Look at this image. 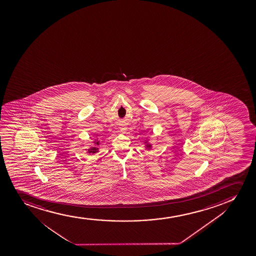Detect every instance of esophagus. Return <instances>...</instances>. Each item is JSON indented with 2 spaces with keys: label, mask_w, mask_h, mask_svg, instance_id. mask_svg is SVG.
I'll return each instance as SVG.
<instances>
[{
  "label": "esophagus",
  "mask_w": 256,
  "mask_h": 256,
  "mask_svg": "<svg viewBox=\"0 0 256 256\" xmlns=\"http://www.w3.org/2000/svg\"><path fill=\"white\" fill-rule=\"evenodd\" d=\"M126 128H124V127H121V130H123V132H124V130H126Z\"/></svg>",
  "instance_id": "obj_1"
}]
</instances>
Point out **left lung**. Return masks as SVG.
<instances>
[{
  "mask_svg": "<svg viewBox=\"0 0 256 256\" xmlns=\"http://www.w3.org/2000/svg\"><path fill=\"white\" fill-rule=\"evenodd\" d=\"M144 142V147L148 150H150L152 148V144H150V140L146 139Z\"/></svg>",
  "mask_w": 256,
  "mask_h": 256,
  "instance_id": "left-lung-1",
  "label": "left lung"
}]
</instances>
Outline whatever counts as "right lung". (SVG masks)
Wrapping results in <instances>:
<instances>
[{
	"instance_id": "1",
	"label": "right lung",
	"mask_w": 256,
	"mask_h": 256,
	"mask_svg": "<svg viewBox=\"0 0 256 256\" xmlns=\"http://www.w3.org/2000/svg\"><path fill=\"white\" fill-rule=\"evenodd\" d=\"M100 141L98 140V138H96L93 142V144L92 145V147L88 148V150H86L87 153L90 154H94L99 152V146H100Z\"/></svg>"
}]
</instances>
